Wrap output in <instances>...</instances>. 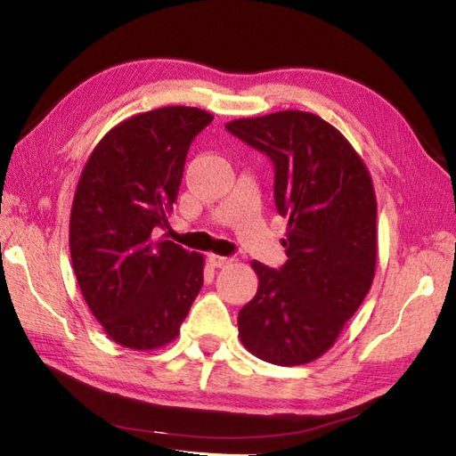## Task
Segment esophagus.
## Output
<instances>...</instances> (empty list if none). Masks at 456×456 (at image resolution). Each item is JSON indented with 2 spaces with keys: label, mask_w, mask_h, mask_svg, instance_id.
I'll return each mask as SVG.
<instances>
[{
  "label": "esophagus",
  "mask_w": 456,
  "mask_h": 456,
  "mask_svg": "<svg viewBox=\"0 0 456 456\" xmlns=\"http://www.w3.org/2000/svg\"><path fill=\"white\" fill-rule=\"evenodd\" d=\"M208 260L211 263V266H216V268H225L233 263L229 256H221V255H209Z\"/></svg>",
  "instance_id": "1"
}]
</instances>
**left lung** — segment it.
Segmentation results:
<instances>
[{
  "instance_id": "left-lung-1",
  "label": "left lung",
  "mask_w": 456,
  "mask_h": 456,
  "mask_svg": "<svg viewBox=\"0 0 456 456\" xmlns=\"http://www.w3.org/2000/svg\"><path fill=\"white\" fill-rule=\"evenodd\" d=\"M225 129L274 162V200L288 217L286 265L253 260L255 297L239 312L248 353L278 366L327 353L376 273V196L366 164L333 125L307 111L235 119Z\"/></svg>"
}]
</instances>
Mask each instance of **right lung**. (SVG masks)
Masks as SVG:
<instances>
[{
    "instance_id": "add662e5",
    "label": "right lung",
    "mask_w": 456,
    "mask_h": 456,
    "mask_svg": "<svg viewBox=\"0 0 456 456\" xmlns=\"http://www.w3.org/2000/svg\"><path fill=\"white\" fill-rule=\"evenodd\" d=\"M213 115L170 105L133 115L95 144L70 213V256L94 317L118 345L178 337L203 284V256L152 231L168 225L193 137Z\"/></svg>"
}]
</instances>
